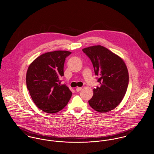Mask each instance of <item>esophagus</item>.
<instances>
[{
    "label": "esophagus",
    "instance_id": "1",
    "mask_svg": "<svg viewBox=\"0 0 154 154\" xmlns=\"http://www.w3.org/2000/svg\"><path fill=\"white\" fill-rule=\"evenodd\" d=\"M81 89H82V88H81V87H78V88H76V92H79L80 91H81Z\"/></svg>",
    "mask_w": 154,
    "mask_h": 154
}]
</instances>
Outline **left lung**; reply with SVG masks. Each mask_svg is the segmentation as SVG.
I'll use <instances>...</instances> for the list:
<instances>
[{"mask_svg": "<svg viewBox=\"0 0 154 154\" xmlns=\"http://www.w3.org/2000/svg\"><path fill=\"white\" fill-rule=\"evenodd\" d=\"M91 59L99 76V85L94 89V95L89 105L96 111L105 113L115 109L126 94L129 75L123 59L100 45L82 49Z\"/></svg>", "mask_w": 154, "mask_h": 154, "instance_id": "obj_1", "label": "left lung"}]
</instances>
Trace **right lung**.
I'll return each instance as SVG.
<instances>
[{
  "label": "right lung",
  "instance_id": "right-lung-1",
  "mask_svg": "<svg viewBox=\"0 0 154 154\" xmlns=\"http://www.w3.org/2000/svg\"><path fill=\"white\" fill-rule=\"evenodd\" d=\"M71 54L66 51L43 54L29 65L26 85L35 105L43 112L54 113L64 108L72 96L65 85H60L65 59Z\"/></svg>",
  "mask_w": 154,
  "mask_h": 154
}]
</instances>
